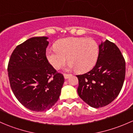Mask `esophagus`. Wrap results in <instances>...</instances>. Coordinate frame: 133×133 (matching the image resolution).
Wrapping results in <instances>:
<instances>
[{
	"mask_svg": "<svg viewBox=\"0 0 133 133\" xmlns=\"http://www.w3.org/2000/svg\"><path fill=\"white\" fill-rule=\"evenodd\" d=\"M64 78H65V79H68V78H69V76H70V75L64 74Z\"/></svg>",
	"mask_w": 133,
	"mask_h": 133,
	"instance_id": "1",
	"label": "esophagus"
}]
</instances>
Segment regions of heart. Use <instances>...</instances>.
<instances>
[{"mask_svg": "<svg viewBox=\"0 0 133 133\" xmlns=\"http://www.w3.org/2000/svg\"><path fill=\"white\" fill-rule=\"evenodd\" d=\"M98 45L94 40L68 37L57 42L55 48L47 50L46 57L55 69L69 62L67 70L87 71L93 68L98 57Z\"/></svg>", "mask_w": 133, "mask_h": 133, "instance_id": "b5f03b06", "label": "heart"}]
</instances>
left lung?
Listing matches in <instances>:
<instances>
[{"label": "left lung", "mask_w": 133, "mask_h": 133, "mask_svg": "<svg viewBox=\"0 0 133 133\" xmlns=\"http://www.w3.org/2000/svg\"><path fill=\"white\" fill-rule=\"evenodd\" d=\"M125 76V62L114 43L106 40L99 44L96 65L88 73L76 75L79 96L92 108L105 106L120 93Z\"/></svg>", "instance_id": "obj_1"}]
</instances>
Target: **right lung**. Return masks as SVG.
Listing matches in <instances>:
<instances>
[{"label":"right lung","mask_w":133,"mask_h":133,"mask_svg":"<svg viewBox=\"0 0 133 133\" xmlns=\"http://www.w3.org/2000/svg\"><path fill=\"white\" fill-rule=\"evenodd\" d=\"M47 37L28 39L16 47L8 66L9 84L17 100L28 109L37 112L51 109L58 101L64 82L48 62Z\"/></svg>","instance_id":"right-lung-1"}]
</instances>
